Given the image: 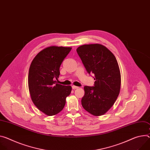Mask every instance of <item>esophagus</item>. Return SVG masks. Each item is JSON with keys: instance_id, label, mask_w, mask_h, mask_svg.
<instances>
[{"instance_id": "1", "label": "esophagus", "mask_w": 150, "mask_h": 150, "mask_svg": "<svg viewBox=\"0 0 150 150\" xmlns=\"http://www.w3.org/2000/svg\"><path fill=\"white\" fill-rule=\"evenodd\" d=\"M72 89H74V90H75V89H77V88H78L79 87H77V86H72Z\"/></svg>"}]
</instances>
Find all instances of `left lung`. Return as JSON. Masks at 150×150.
<instances>
[{
    "mask_svg": "<svg viewBox=\"0 0 150 150\" xmlns=\"http://www.w3.org/2000/svg\"><path fill=\"white\" fill-rule=\"evenodd\" d=\"M87 72L94 75L93 87L84 86L81 104L94 116L105 114L113 106L119 95L121 74L114 54L99 44L83 45L76 49Z\"/></svg>",
    "mask_w": 150,
    "mask_h": 150,
    "instance_id": "1",
    "label": "left lung"
}]
</instances>
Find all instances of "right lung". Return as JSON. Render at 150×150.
<instances>
[{
	"mask_svg": "<svg viewBox=\"0 0 150 150\" xmlns=\"http://www.w3.org/2000/svg\"><path fill=\"white\" fill-rule=\"evenodd\" d=\"M71 47L51 46L40 51L32 60L29 71L28 86L31 99L38 110L48 116L63 109L71 93V86L57 84L60 65Z\"/></svg>",
	"mask_w": 150,
	"mask_h": 150,
	"instance_id": "obj_1",
	"label": "right lung"
}]
</instances>
